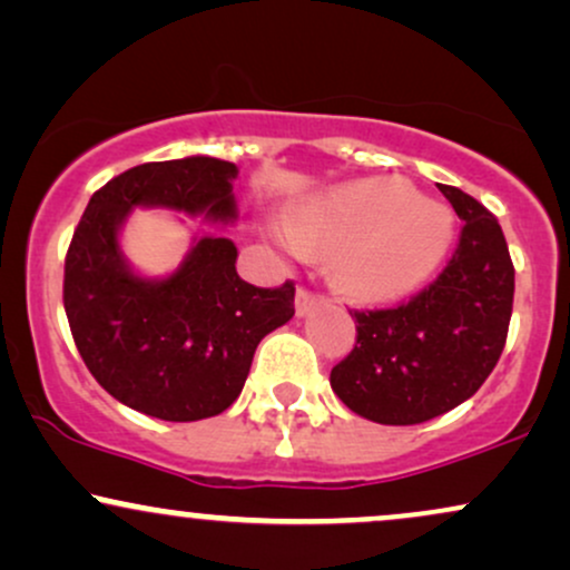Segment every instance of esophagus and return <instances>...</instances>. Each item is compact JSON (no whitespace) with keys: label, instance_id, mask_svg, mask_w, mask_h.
<instances>
[{"label":"esophagus","instance_id":"34e87169","mask_svg":"<svg viewBox=\"0 0 570 570\" xmlns=\"http://www.w3.org/2000/svg\"><path fill=\"white\" fill-rule=\"evenodd\" d=\"M321 303H326L324 294L307 289V286H299L297 297H294V305H297V315H307L313 311V307H318Z\"/></svg>","mask_w":570,"mask_h":570}]
</instances>
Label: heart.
Returning <instances> with one entry per match:
<instances>
[{"instance_id": "heart-1", "label": "heart", "mask_w": 570, "mask_h": 570, "mask_svg": "<svg viewBox=\"0 0 570 570\" xmlns=\"http://www.w3.org/2000/svg\"><path fill=\"white\" fill-rule=\"evenodd\" d=\"M451 215L395 177L361 180L299 204L286 236L307 257H334L345 292L401 297L422 284L451 242Z\"/></svg>"}]
</instances>
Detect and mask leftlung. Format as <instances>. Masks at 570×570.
<instances>
[{
	"instance_id": "obj_1",
	"label": "left lung",
	"mask_w": 570,
	"mask_h": 570,
	"mask_svg": "<svg viewBox=\"0 0 570 570\" xmlns=\"http://www.w3.org/2000/svg\"><path fill=\"white\" fill-rule=\"evenodd\" d=\"M462 219L438 278L406 303L355 311L353 351L332 390L380 424H420L456 409L489 380L510 328L515 267L499 219L454 185H438Z\"/></svg>"
}]
</instances>
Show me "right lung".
<instances>
[{"label": "right lung", "mask_w": 570, "mask_h": 570, "mask_svg": "<svg viewBox=\"0 0 570 570\" xmlns=\"http://www.w3.org/2000/svg\"><path fill=\"white\" fill-rule=\"evenodd\" d=\"M233 177L236 164L209 156L140 164L95 190L68 244L63 305L81 361L106 393L156 420L223 414L259 340L294 315V281L246 284L230 238L204 236L161 281L135 276L121 257L119 225L132 207L236 217Z\"/></svg>", "instance_id": "obj_1"}]
</instances>
